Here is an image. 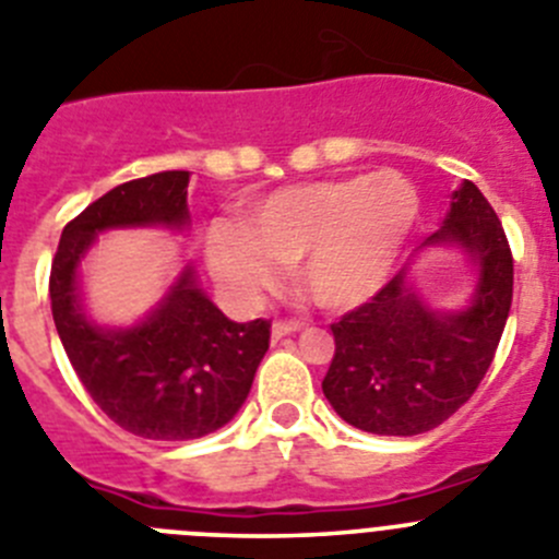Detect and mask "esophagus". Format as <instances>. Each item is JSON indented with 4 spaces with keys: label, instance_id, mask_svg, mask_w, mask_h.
I'll use <instances>...</instances> for the list:
<instances>
[{
    "label": "esophagus",
    "instance_id": "obj_1",
    "mask_svg": "<svg viewBox=\"0 0 559 559\" xmlns=\"http://www.w3.org/2000/svg\"><path fill=\"white\" fill-rule=\"evenodd\" d=\"M300 328H304V322H297V320H275L273 328H270V336H273V342H278V338L297 333V331H300Z\"/></svg>",
    "mask_w": 559,
    "mask_h": 559
}]
</instances>
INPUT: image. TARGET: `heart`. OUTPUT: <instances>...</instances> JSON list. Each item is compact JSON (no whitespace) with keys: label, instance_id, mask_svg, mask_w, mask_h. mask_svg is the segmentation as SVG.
Instances as JSON below:
<instances>
[{"label":"heart","instance_id":"b5f03b06","mask_svg":"<svg viewBox=\"0 0 559 559\" xmlns=\"http://www.w3.org/2000/svg\"><path fill=\"white\" fill-rule=\"evenodd\" d=\"M421 201L400 174H356L270 192L248 221L217 217L206 264L234 304L255 306L297 262L304 289L325 309L369 304L397 270Z\"/></svg>","mask_w":559,"mask_h":559}]
</instances>
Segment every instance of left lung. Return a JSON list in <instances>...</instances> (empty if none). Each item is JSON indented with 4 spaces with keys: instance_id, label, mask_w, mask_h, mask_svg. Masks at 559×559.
<instances>
[{
    "instance_id": "left-lung-1",
    "label": "left lung",
    "mask_w": 559,
    "mask_h": 559,
    "mask_svg": "<svg viewBox=\"0 0 559 559\" xmlns=\"http://www.w3.org/2000/svg\"><path fill=\"white\" fill-rule=\"evenodd\" d=\"M432 247L457 249L475 286L457 310H432L413 264ZM513 304V255L491 203L463 181L441 228L369 304L331 325L336 338L322 394L347 425L374 436H419L450 419L485 378Z\"/></svg>"
}]
</instances>
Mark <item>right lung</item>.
Masks as SVG:
<instances>
[{
  "label": "right lung",
  "instance_id": "1",
  "mask_svg": "<svg viewBox=\"0 0 559 559\" xmlns=\"http://www.w3.org/2000/svg\"><path fill=\"white\" fill-rule=\"evenodd\" d=\"M190 170L118 185L62 228L51 264V317L93 403L151 441H190L237 416L270 347V322H234L185 262L159 304L132 325H102L85 309L82 262L102 234L165 228L185 234Z\"/></svg>",
  "mask_w": 559,
  "mask_h": 559
}]
</instances>
